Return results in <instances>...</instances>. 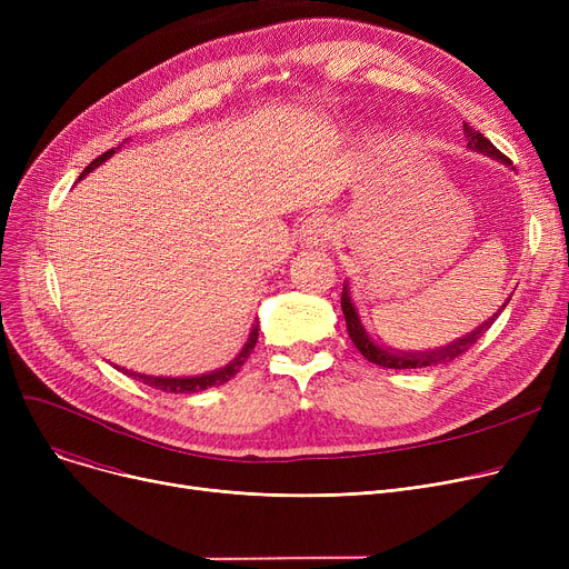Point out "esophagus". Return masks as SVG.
Listing matches in <instances>:
<instances>
[{"instance_id":"esophagus-1","label":"esophagus","mask_w":569,"mask_h":569,"mask_svg":"<svg viewBox=\"0 0 569 569\" xmlns=\"http://www.w3.org/2000/svg\"><path fill=\"white\" fill-rule=\"evenodd\" d=\"M332 232H335V228H332L330 219L320 217V214H313L302 226V242L307 247H322L327 239L332 237Z\"/></svg>"}]
</instances>
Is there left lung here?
<instances>
[{"label":"left lung","instance_id":"obj_1","mask_svg":"<svg viewBox=\"0 0 569 569\" xmlns=\"http://www.w3.org/2000/svg\"><path fill=\"white\" fill-rule=\"evenodd\" d=\"M463 136H466L468 147L472 149V152L493 157V159L502 161L505 166H510V159H507L502 152H498V149L491 144V140H487L480 131H475L472 127L463 124ZM507 302H510V297H507ZM507 302L498 309V313H493L489 320H485L480 327H477V330H472L470 335H466V337H461L452 343H447L445 348L429 350V352H401V350L378 346L369 337V332L365 330L360 313H357V309L350 300L348 283L343 286V292H341V309H343V316H346V327H348L350 341L355 343L357 350H360L367 357L369 362H373L378 367H385V369H425V367H436V365H445V362L457 360L459 355H463L468 348H472L477 341L485 337V332L493 325V320L500 316V311L507 307Z\"/></svg>","mask_w":569,"mask_h":569}]
</instances>
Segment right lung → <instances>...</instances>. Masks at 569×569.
Instances as JSON below:
<instances>
[{"instance_id":"right-lung-1","label":"right lung","mask_w":569,"mask_h":569,"mask_svg":"<svg viewBox=\"0 0 569 569\" xmlns=\"http://www.w3.org/2000/svg\"><path fill=\"white\" fill-rule=\"evenodd\" d=\"M119 149V147H117ZM114 154V149H108V152H103L99 159H94L92 163H89L82 172H80V179L92 172L94 168H99L103 161H108L110 157ZM256 341H258V322L251 327V335L244 343V348L239 350V355L234 357V360L217 371H209V373H202V376H187V378H166V376H144V373H136V371H129V369H122L127 376L136 378V380H142L144 385L149 387H157V390L161 392H172V395H196V392H202L207 390V387H219L223 382H228L239 369H242V365L249 360L251 350L256 348Z\"/></svg>"}]
</instances>
